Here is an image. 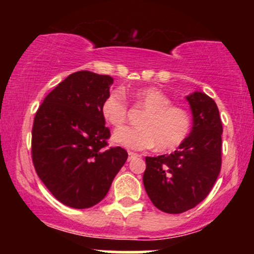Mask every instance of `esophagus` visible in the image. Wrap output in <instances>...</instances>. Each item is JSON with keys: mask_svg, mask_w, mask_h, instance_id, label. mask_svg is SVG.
I'll list each match as a JSON object with an SVG mask.
<instances>
[{"mask_svg": "<svg viewBox=\"0 0 254 254\" xmlns=\"http://www.w3.org/2000/svg\"><path fill=\"white\" fill-rule=\"evenodd\" d=\"M138 156H139L138 154H136V153H131V151H129V157H127V160H129V161H131V160L135 159V157H138Z\"/></svg>", "mask_w": 254, "mask_h": 254, "instance_id": "34e87169", "label": "esophagus"}]
</instances>
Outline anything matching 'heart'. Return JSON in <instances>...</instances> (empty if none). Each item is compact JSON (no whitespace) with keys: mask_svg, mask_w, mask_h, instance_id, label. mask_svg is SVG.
<instances>
[{"mask_svg":"<svg viewBox=\"0 0 254 254\" xmlns=\"http://www.w3.org/2000/svg\"><path fill=\"white\" fill-rule=\"evenodd\" d=\"M137 106L145 110L141 127H122L113 133V142L129 150H145L156 145L160 151L179 147L189 136L191 118L185 110L172 105V100L162 90L143 88L133 94ZM101 116L106 123L122 127L127 118V104L119 89L111 90L101 103Z\"/></svg>","mask_w":254,"mask_h":254,"instance_id":"heart-1","label":"heart"}]
</instances>
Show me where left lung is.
Here are the masks:
<instances>
[{
	"label": "left lung",
	"instance_id": "obj_1",
	"mask_svg": "<svg viewBox=\"0 0 254 254\" xmlns=\"http://www.w3.org/2000/svg\"><path fill=\"white\" fill-rule=\"evenodd\" d=\"M193 125L178 149L168 155L145 157L143 185L159 210L180 214L209 194L221 171L222 122L217 105L205 93L186 95Z\"/></svg>",
	"mask_w": 254,
	"mask_h": 254
}]
</instances>
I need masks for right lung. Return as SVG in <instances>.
Segmentation results:
<instances>
[{"instance_id": "obj_1", "label": "right lung", "mask_w": 254, "mask_h": 254, "mask_svg": "<svg viewBox=\"0 0 254 254\" xmlns=\"http://www.w3.org/2000/svg\"><path fill=\"white\" fill-rule=\"evenodd\" d=\"M112 83L109 75L70 74L46 95L34 117V168L49 191L70 208L103 200L127 159L123 148L105 149L110 130L100 107Z\"/></svg>"}]
</instances>
